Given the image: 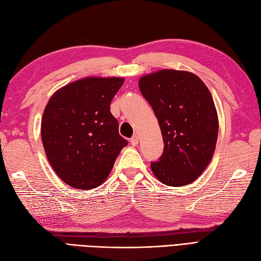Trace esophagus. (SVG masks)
<instances>
[{
    "label": "esophagus",
    "mask_w": 261,
    "mask_h": 261,
    "mask_svg": "<svg viewBox=\"0 0 261 261\" xmlns=\"http://www.w3.org/2000/svg\"><path fill=\"white\" fill-rule=\"evenodd\" d=\"M138 141H140V138H138V136H134L133 138H130V144H132V146H136L137 144H138Z\"/></svg>",
    "instance_id": "34e87169"
}]
</instances>
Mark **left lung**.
<instances>
[{"mask_svg": "<svg viewBox=\"0 0 261 261\" xmlns=\"http://www.w3.org/2000/svg\"><path fill=\"white\" fill-rule=\"evenodd\" d=\"M138 87L152 106L164 141L156 178L182 187L198 178L216 150L219 119L210 90L193 72L162 69L142 76Z\"/></svg>", "mask_w": 261, "mask_h": 261, "instance_id": "1", "label": "left lung"}]
</instances>
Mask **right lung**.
<instances>
[{"mask_svg": "<svg viewBox=\"0 0 261 261\" xmlns=\"http://www.w3.org/2000/svg\"><path fill=\"white\" fill-rule=\"evenodd\" d=\"M124 82L121 77H86L50 97L41 120L42 144L52 169L69 187H99L127 145L111 113Z\"/></svg>", "mask_w": 261, "mask_h": 261, "instance_id": "1", "label": "right lung"}]
</instances>
